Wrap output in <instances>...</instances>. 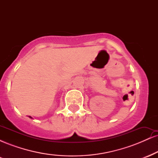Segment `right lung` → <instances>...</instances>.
Returning a JSON list of instances; mask_svg holds the SVG:
<instances>
[{"label":"right lung","instance_id":"obj_1","mask_svg":"<svg viewBox=\"0 0 158 158\" xmlns=\"http://www.w3.org/2000/svg\"><path fill=\"white\" fill-rule=\"evenodd\" d=\"M30 117V118H32V117Z\"/></svg>","mask_w":158,"mask_h":158}]
</instances>
